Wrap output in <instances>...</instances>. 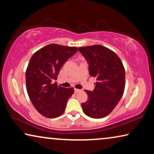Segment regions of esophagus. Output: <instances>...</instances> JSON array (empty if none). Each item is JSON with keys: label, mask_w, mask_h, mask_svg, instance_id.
<instances>
[{"label": "esophagus", "mask_w": 154, "mask_h": 154, "mask_svg": "<svg viewBox=\"0 0 154 154\" xmlns=\"http://www.w3.org/2000/svg\"><path fill=\"white\" fill-rule=\"evenodd\" d=\"M81 91V90H79V89H76V88H75L74 89V92H75V93H77V92H80Z\"/></svg>", "instance_id": "1"}]
</instances>
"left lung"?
Wrapping results in <instances>:
<instances>
[{
    "label": "left lung",
    "instance_id": "obj_1",
    "mask_svg": "<svg viewBox=\"0 0 154 154\" xmlns=\"http://www.w3.org/2000/svg\"><path fill=\"white\" fill-rule=\"evenodd\" d=\"M89 64V74L97 82L93 91L85 90L87 102L83 112L93 119L109 115L121 100L125 90V71L121 59L109 48L100 45L79 48Z\"/></svg>",
    "mask_w": 154,
    "mask_h": 154
}]
</instances>
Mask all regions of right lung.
Here are the masks:
<instances>
[{"mask_svg": "<svg viewBox=\"0 0 154 154\" xmlns=\"http://www.w3.org/2000/svg\"><path fill=\"white\" fill-rule=\"evenodd\" d=\"M77 51L75 47L50 44L30 59L26 71L27 93L33 106L43 116L54 119L64 112L74 90L57 86L53 81L64 62Z\"/></svg>", "mask_w": 154, "mask_h": 154, "instance_id": "right-lung-1", "label": "right lung"}]
</instances>
